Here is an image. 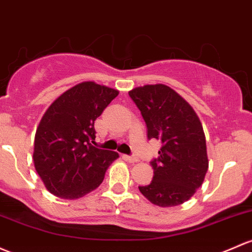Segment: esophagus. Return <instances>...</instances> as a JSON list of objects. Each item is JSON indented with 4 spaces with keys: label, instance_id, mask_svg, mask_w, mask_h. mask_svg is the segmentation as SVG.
Segmentation results:
<instances>
[{
    "label": "esophagus",
    "instance_id": "34e87169",
    "mask_svg": "<svg viewBox=\"0 0 252 252\" xmlns=\"http://www.w3.org/2000/svg\"><path fill=\"white\" fill-rule=\"evenodd\" d=\"M126 160H128L129 163H137V161H139V158L135 157V156H130V157H126Z\"/></svg>",
    "mask_w": 252,
    "mask_h": 252
}]
</instances>
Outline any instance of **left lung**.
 I'll use <instances>...</instances> for the list:
<instances>
[{
	"label": "left lung",
	"mask_w": 252,
	"mask_h": 252,
	"mask_svg": "<svg viewBox=\"0 0 252 252\" xmlns=\"http://www.w3.org/2000/svg\"><path fill=\"white\" fill-rule=\"evenodd\" d=\"M141 111L148 139L160 141L151 161L153 180L140 192L160 208L187 202L202 186L209 168L200 119L184 97L165 84H146L129 92Z\"/></svg>",
	"instance_id": "8db88e82"
}]
</instances>
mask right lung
<instances>
[{
  "instance_id": "add662e5",
  "label": "right lung",
  "mask_w": 252,
  "mask_h": 252,
  "mask_svg": "<svg viewBox=\"0 0 252 252\" xmlns=\"http://www.w3.org/2000/svg\"><path fill=\"white\" fill-rule=\"evenodd\" d=\"M119 94L87 81L63 92L47 108L35 134L33 164L46 189L75 200L96 189L117 152L94 147V122Z\"/></svg>"
}]
</instances>
